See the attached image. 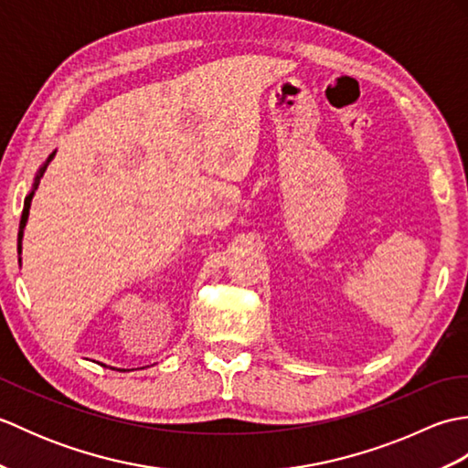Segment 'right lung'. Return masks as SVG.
Here are the masks:
<instances>
[{"instance_id": "add662e5", "label": "right lung", "mask_w": 468, "mask_h": 468, "mask_svg": "<svg viewBox=\"0 0 468 468\" xmlns=\"http://www.w3.org/2000/svg\"><path fill=\"white\" fill-rule=\"evenodd\" d=\"M54 154H56V151L49 154L48 158H46V163L37 168V173H36V176H34V185H32V191L27 193V197H26V201H24V213H22V221H19V233H17V253L22 255V239H24V229H26V223H27V217H29V207H32V198H34V193H36V188H37V185H39V178L44 176V173H46V168H48V165L52 163V158H54ZM19 261H22V257H19ZM126 372V370H124Z\"/></svg>"}]
</instances>
